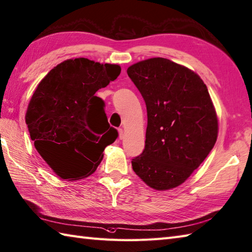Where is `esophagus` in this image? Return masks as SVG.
I'll return each instance as SVG.
<instances>
[{"label":"esophagus","instance_id":"esophagus-1","mask_svg":"<svg viewBox=\"0 0 252 252\" xmlns=\"http://www.w3.org/2000/svg\"><path fill=\"white\" fill-rule=\"evenodd\" d=\"M118 132H119V139L122 140L123 137H125V133H123V130L119 129V130H118Z\"/></svg>","mask_w":252,"mask_h":252}]
</instances>
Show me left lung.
I'll return each instance as SVG.
<instances>
[{"instance_id": "left-lung-1", "label": "left lung", "mask_w": 252, "mask_h": 252, "mask_svg": "<svg viewBox=\"0 0 252 252\" xmlns=\"http://www.w3.org/2000/svg\"><path fill=\"white\" fill-rule=\"evenodd\" d=\"M126 72L147 110L145 149L132 159V168L153 189H174L218 140L219 119L208 87L195 72L164 58L140 61Z\"/></svg>"}]
</instances>
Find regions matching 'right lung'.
<instances>
[{"mask_svg":"<svg viewBox=\"0 0 252 252\" xmlns=\"http://www.w3.org/2000/svg\"><path fill=\"white\" fill-rule=\"evenodd\" d=\"M120 72L118 64L68 59L54 66L33 92L25 117L29 134L61 179L91 176L102 160L105 147L118 137L103 111L105 102L95 94Z\"/></svg>","mask_w":252,"mask_h":252,"instance_id":"obj_1","label":"right lung"}]
</instances>
